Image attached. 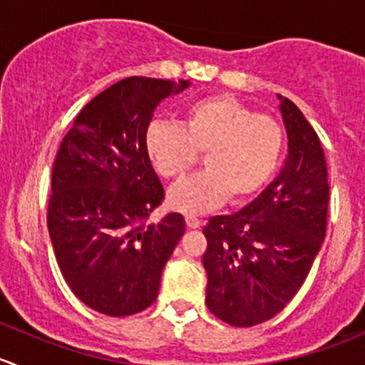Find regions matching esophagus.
Instances as JSON below:
<instances>
[{
	"instance_id": "esophagus-1",
	"label": "esophagus",
	"mask_w": 365,
	"mask_h": 365,
	"mask_svg": "<svg viewBox=\"0 0 365 365\" xmlns=\"http://www.w3.org/2000/svg\"><path fill=\"white\" fill-rule=\"evenodd\" d=\"M185 222H187V227H190V230H196V227L201 226V220L194 215H187Z\"/></svg>"
}]
</instances>
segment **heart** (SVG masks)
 <instances>
[{"label": "heart", "instance_id": "1", "mask_svg": "<svg viewBox=\"0 0 365 365\" xmlns=\"http://www.w3.org/2000/svg\"><path fill=\"white\" fill-rule=\"evenodd\" d=\"M282 148L284 130L274 116L227 95L189 104L178 127L152 121L145 132L146 157L165 180H180L205 153L206 171L169 190V205L185 213L215 208L226 197L251 200L274 176Z\"/></svg>", "mask_w": 365, "mask_h": 365}]
</instances>
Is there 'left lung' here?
<instances>
[{
    "mask_svg": "<svg viewBox=\"0 0 365 365\" xmlns=\"http://www.w3.org/2000/svg\"><path fill=\"white\" fill-rule=\"evenodd\" d=\"M288 159L274 182L240 212L203 227L206 305L233 327L274 318L307 279L327 233L329 173L318 134L289 98L277 95Z\"/></svg>",
    "mask_w": 365,
    "mask_h": 365,
    "instance_id": "left-lung-1",
    "label": "left lung"
}]
</instances>
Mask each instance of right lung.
I'll return each instance as SVG.
<instances>
[{"mask_svg": "<svg viewBox=\"0 0 365 365\" xmlns=\"http://www.w3.org/2000/svg\"><path fill=\"white\" fill-rule=\"evenodd\" d=\"M187 86L183 79L118 81L81 109L58 150L47 208L54 256L73 295L102 314L150 307L185 233L180 213L148 220L165 192L145 132L157 106Z\"/></svg>", "mask_w": 365, "mask_h": 365, "instance_id": "obj_1", "label": "right lung"}]
</instances>
